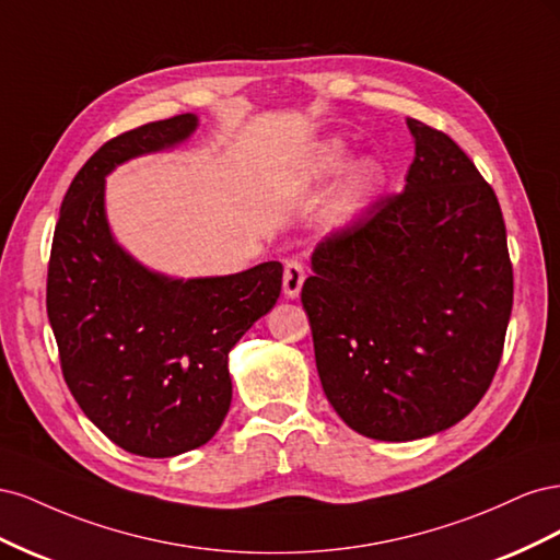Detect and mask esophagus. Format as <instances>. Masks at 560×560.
Listing matches in <instances>:
<instances>
[{
    "mask_svg": "<svg viewBox=\"0 0 560 560\" xmlns=\"http://www.w3.org/2000/svg\"><path fill=\"white\" fill-rule=\"evenodd\" d=\"M303 280H306V273H303V266L299 261H287L284 264V278H282V292L287 299H296L301 294Z\"/></svg>",
    "mask_w": 560,
    "mask_h": 560,
    "instance_id": "1",
    "label": "esophagus"
}]
</instances>
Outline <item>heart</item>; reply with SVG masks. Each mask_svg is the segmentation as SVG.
I'll return each mask as SVG.
<instances>
[{"label": "heart", "instance_id": "obj_1", "mask_svg": "<svg viewBox=\"0 0 560 560\" xmlns=\"http://www.w3.org/2000/svg\"><path fill=\"white\" fill-rule=\"evenodd\" d=\"M350 159V149L343 140L325 138L303 147L294 161L287 165L282 175L284 184L292 189H311V186L327 184L343 171ZM383 182V167L374 159L354 161L341 179V186L329 202L322 222L329 231H341L352 226L362 217L369 198L374 196Z\"/></svg>", "mask_w": 560, "mask_h": 560}]
</instances>
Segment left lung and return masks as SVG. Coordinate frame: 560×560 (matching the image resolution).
<instances>
[{
  "mask_svg": "<svg viewBox=\"0 0 560 560\" xmlns=\"http://www.w3.org/2000/svg\"><path fill=\"white\" fill-rule=\"evenodd\" d=\"M406 126L404 194L319 243L301 290L322 389L378 442L444 432L481 401L514 299L495 191L448 135Z\"/></svg>",
  "mask_w": 560,
  "mask_h": 560,
  "instance_id": "1",
  "label": "left lung"
}]
</instances>
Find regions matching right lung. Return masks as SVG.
I'll use <instances>...</instances> for the list:
<instances>
[{
	"label": "right lung",
	"instance_id": "add662e5",
	"mask_svg": "<svg viewBox=\"0 0 560 560\" xmlns=\"http://www.w3.org/2000/svg\"><path fill=\"white\" fill-rule=\"evenodd\" d=\"M198 124L179 114L100 147L65 194L50 247L46 311L67 387L100 432L142 457L194 451L222 428L233 397L229 352L282 287L280 261L175 278L114 238L107 177L177 149Z\"/></svg>",
	"mask_w": 560,
	"mask_h": 560
}]
</instances>
